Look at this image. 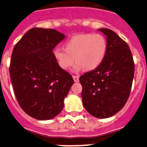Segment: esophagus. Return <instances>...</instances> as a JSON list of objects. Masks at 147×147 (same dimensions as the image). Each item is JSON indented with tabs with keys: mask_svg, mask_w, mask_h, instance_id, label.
<instances>
[{
	"mask_svg": "<svg viewBox=\"0 0 147 147\" xmlns=\"http://www.w3.org/2000/svg\"><path fill=\"white\" fill-rule=\"evenodd\" d=\"M72 78H73L74 81H75V82H78V81H79V77H78V76H72Z\"/></svg>",
	"mask_w": 147,
	"mask_h": 147,
	"instance_id": "obj_1",
	"label": "esophagus"
}]
</instances>
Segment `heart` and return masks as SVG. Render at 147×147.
Here are the masks:
<instances>
[{"label":"heart","instance_id":"1","mask_svg":"<svg viewBox=\"0 0 147 147\" xmlns=\"http://www.w3.org/2000/svg\"><path fill=\"white\" fill-rule=\"evenodd\" d=\"M108 50L105 37L98 34H83L70 38L65 43V49L56 47L53 55L58 66L67 69L75 62V71L84 69L92 71L100 66Z\"/></svg>","mask_w":147,"mask_h":147}]
</instances>
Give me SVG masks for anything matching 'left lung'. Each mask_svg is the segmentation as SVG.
<instances>
[{
    "mask_svg": "<svg viewBox=\"0 0 147 147\" xmlns=\"http://www.w3.org/2000/svg\"><path fill=\"white\" fill-rule=\"evenodd\" d=\"M107 36L108 50L101 65L79 78L83 105L91 115L108 118L124 107L130 95L134 63L129 46L115 32L98 29Z\"/></svg>",
    "mask_w": 147,
    "mask_h": 147,
    "instance_id": "left-lung-1",
    "label": "left lung"
}]
</instances>
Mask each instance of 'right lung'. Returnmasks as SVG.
Listing matches in <instances>:
<instances>
[{
	"instance_id": "obj_1",
	"label": "right lung",
	"mask_w": 147,
	"mask_h": 147,
	"mask_svg": "<svg viewBox=\"0 0 147 147\" xmlns=\"http://www.w3.org/2000/svg\"><path fill=\"white\" fill-rule=\"evenodd\" d=\"M65 35L54 29L29 30L13 49L9 74L22 110L39 120L58 115L74 80L58 66L52 51Z\"/></svg>"
}]
</instances>
